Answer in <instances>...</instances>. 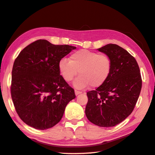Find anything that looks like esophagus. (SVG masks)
<instances>
[{
    "label": "esophagus",
    "mask_w": 155,
    "mask_h": 155,
    "mask_svg": "<svg viewBox=\"0 0 155 155\" xmlns=\"http://www.w3.org/2000/svg\"><path fill=\"white\" fill-rule=\"evenodd\" d=\"M74 92H75V95H76V96H77V95L82 93V92H81V91H78V90H74Z\"/></svg>",
    "instance_id": "1"
}]
</instances>
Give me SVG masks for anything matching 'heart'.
<instances>
[{
    "instance_id": "heart-1",
    "label": "heart",
    "mask_w": 155,
    "mask_h": 155,
    "mask_svg": "<svg viewBox=\"0 0 155 155\" xmlns=\"http://www.w3.org/2000/svg\"><path fill=\"white\" fill-rule=\"evenodd\" d=\"M111 69L112 61L108 55L87 50L74 51L69 60L63 58L59 63V72L66 82L72 81L79 71L81 75L74 82L78 88L101 86L108 79Z\"/></svg>"
}]
</instances>
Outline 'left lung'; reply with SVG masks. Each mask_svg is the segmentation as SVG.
<instances>
[{
    "label": "left lung",
    "mask_w": 155,
    "mask_h": 155,
    "mask_svg": "<svg viewBox=\"0 0 155 155\" xmlns=\"http://www.w3.org/2000/svg\"><path fill=\"white\" fill-rule=\"evenodd\" d=\"M98 50L110 57L112 69L104 84L87 92L85 113L93 124L112 127L132 113L140 96L142 80L136 59L122 47L109 44Z\"/></svg>",
    "instance_id": "obj_1"
}]
</instances>
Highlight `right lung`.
<instances>
[{
  "label": "right lung",
  "mask_w": 155,
  "mask_h": 155,
  "mask_svg": "<svg viewBox=\"0 0 155 155\" xmlns=\"http://www.w3.org/2000/svg\"><path fill=\"white\" fill-rule=\"evenodd\" d=\"M74 49L41 39L26 46L15 59L11 96L18 116L26 124L44 130L61 120L67 105L76 96L60 75L59 63Z\"/></svg>",
  "instance_id": "add662e5"
}]
</instances>
